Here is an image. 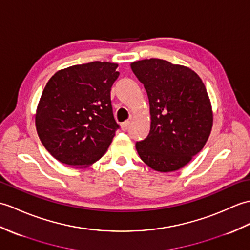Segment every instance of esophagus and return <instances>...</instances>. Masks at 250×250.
<instances>
[{
	"mask_svg": "<svg viewBox=\"0 0 250 250\" xmlns=\"http://www.w3.org/2000/svg\"><path fill=\"white\" fill-rule=\"evenodd\" d=\"M130 125H131V121H125V123L121 124V129H123V131H126L127 129L130 127Z\"/></svg>",
	"mask_w": 250,
	"mask_h": 250,
	"instance_id": "1",
	"label": "esophagus"
}]
</instances>
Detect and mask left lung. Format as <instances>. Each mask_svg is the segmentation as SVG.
Segmentation results:
<instances>
[{"instance_id": "obj_1", "label": "left lung", "mask_w": 250, "mask_h": 250, "mask_svg": "<svg viewBox=\"0 0 250 250\" xmlns=\"http://www.w3.org/2000/svg\"><path fill=\"white\" fill-rule=\"evenodd\" d=\"M131 68L146 89L151 119L148 136L135 145L137 153L156 171H176L201 151L211 134L206 86L190 68L164 60L137 61Z\"/></svg>"}]
</instances>
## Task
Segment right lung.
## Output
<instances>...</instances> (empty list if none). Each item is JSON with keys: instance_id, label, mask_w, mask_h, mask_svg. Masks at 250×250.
Listing matches in <instances>:
<instances>
[{"instance_id": "right-lung-1", "label": "right lung", "mask_w": 250, "mask_h": 250, "mask_svg": "<svg viewBox=\"0 0 250 250\" xmlns=\"http://www.w3.org/2000/svg\"><path fill=\"white\" fill-rule=\"evenodd\" d=\"M117 67L108 62L74 65L46 83L35 125L44 148L61 163L83 168L106 152L119 127L111 104Z\"/></svg>"}]
</instances>
